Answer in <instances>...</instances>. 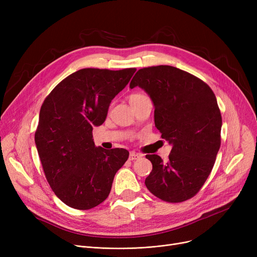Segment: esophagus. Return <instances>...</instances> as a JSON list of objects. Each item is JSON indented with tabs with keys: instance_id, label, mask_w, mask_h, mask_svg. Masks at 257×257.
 I'll return each instance as SVG.
<instances>
[{
	"instance_id": "1",
	"label": "esophagus",
	"mask_w": 257,
	"mask_h": 257,
	"mask_svg": "<svg viewBox=\"0 0 257 257\" xmlns=\"http://www.w3.org/2000/svg\"><path fill=\"white\" fill-rule=\"evenodd\" d=\"M140 157H141L140 154H138L136 152H131L130 155H129V160H136V159H138Z\"/></svg>"
}]
</instances>
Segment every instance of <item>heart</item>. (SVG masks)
<instances>
[{"instance_id":"1","label":"heart","mask_w":257,"mask_h":257,"mask_svg":"<svg viewBox=\"0 0 257 257\" xmlns=\"http://www.w3.org/2000/svg\"><path fill=\"white\" fill-rule=\"evenodd\" d=\"M146 96H144V94H142V93H132L131 96H130V98H129V100H130V102L131 101H137V100H140V99H143V98H145Z\"/></svg>"}]
</instances>
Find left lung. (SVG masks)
Segmentation results:
<instances>
[{
	"label": "left lung",
	"instance_id": "8db88e82",
	"mask_svg": "<svg viewBox=\"0 0 257 257\" xmlns=\"http://www.w3.org/2000/svg\"><path fill=\"white\" fill-rule=\"evenodd\" d=\"M149 94L155 127L172 145L169 160L146 155L153 169L145 184L157 198L178 203L194 197L213 168L221 146L222 116L211 88L171 65L144 67L130 82Z\"/></svg>",
	"mask_w": 257,
	"mask_h": 257
}]
</instances>
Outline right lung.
Returning <instances> with one entry per match:
<instances>
[{"label": "right lung", "instance_id": "right-lung-1", "mask_svg": "<svg viewBox=\"0 0 257 257\" xmlns=\"http://www.w3.org/2000/svg\"><path fill=\"white\" fill-rule=\"evenodd\" d=\"M137 69H82L63 79L44 101L35 145L46 178L67 206L86 210L108 197L125 149L96 147L92 128L104 123L111 100Z\"/></svg>", "mask_w": 257, "mask_h": 257}]
</instances>
